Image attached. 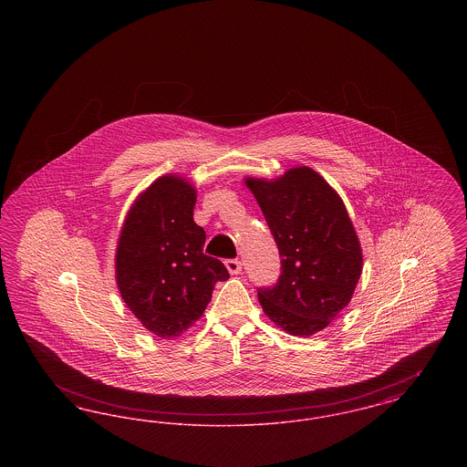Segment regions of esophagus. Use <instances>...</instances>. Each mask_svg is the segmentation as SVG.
I'll use <instances>...</instances> for the list:
<instances>
[{
  "mask_svg": "<svg viewBox=\"0 0 467 467\" xmlns=\"http://www.w3.org/2000/svg\"><path fill=\"white\" fill-rule=\"evenodd\" d=\"M225 267H227V271H229L231 275H238V273H242V261H238V259H227V261H225Z\"/></svg>",
  "mask_w": 467,
  "mask_h": 467,
  "instance_id": "obj_1",
  "label": "esophagus"
}]
</instances>
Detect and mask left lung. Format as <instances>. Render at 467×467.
Segmentation results:
<instances>
[{
    "label": "left lung",
    "instance_id": "8db88e82",
    "mask_svg": "<svg viewBox=\"0 0 467 467\" xmlns=\"http://www.w3.org/2000/svg\"><path fill=\"white\" fill-rule=\"evenodd\" d=\"M282 257L273 287H259L267 317L292 336L322 331L343 310L362 273L356 229L341 198L311 168L276 180L246 178Z\"/></svg>",
    "mask_w": 467,
    "mask_h": 467
}]
</instances>
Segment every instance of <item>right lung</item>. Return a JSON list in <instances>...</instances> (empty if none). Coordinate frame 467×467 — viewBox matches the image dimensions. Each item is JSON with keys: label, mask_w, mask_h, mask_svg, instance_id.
Returning <instances> with one entry per match:
<instances>
[{"label": "right lung", "mask_w": 467, "mask_h": 467, "mask_svg": "<svg viewBox=\"0 0 467 467\" xmlns=\"http://www.w3.org/2000/svg\"><path fill=\"white\" fill-rule=\"evenodd\" d=\"M196 191L183 178L161 177L134 201L122 227L115 275L120 296L145 329L162 339L187 331L206 310L223 263L202 254L194 223Z\"/></svg>", "instance_id": "obj_1"}]
</instances>
